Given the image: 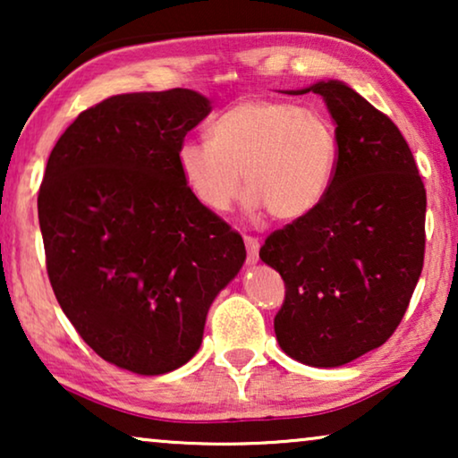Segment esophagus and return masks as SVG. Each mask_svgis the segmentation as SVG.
<instances>
[{
	"label": "esophagus",
	"mask_w": 458,
	"mask_h": 458,
	"mask_svg": "<svg viewBox=\"0 0 458 458\" xmlns=\"http://www.w3.org/2000/svg\"><path fill=\"white\" fill-rule=\"evenodd\" d=\"M243 242H246V250H248V265H254V262L259 260V250H260L259 237L243 235Z\"/></svg>",
	"instance_id": "1"
}]
</instances>
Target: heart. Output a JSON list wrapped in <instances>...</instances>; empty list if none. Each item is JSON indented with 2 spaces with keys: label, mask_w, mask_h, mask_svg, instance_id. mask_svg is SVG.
<instances>
[{
  "label": "heart",
  "mask_w": 458,
  "mask_h": 458,
  "mask_svg": "<svg viewBox=\"0 0 458 458\" xmlns=\"http://www.w3.org/2000/svg\"><path fill=\"white\" fill-rule=\"evenodd\" d=\"M337 162L334 123L317 108L246 98L210 124V141L185 140L177 165L199 204L225 212L240 199L243 174L252 206L293 221L327 193Z\"/></svg>",
  "instance_id": "1"
}]
</instances>
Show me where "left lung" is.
Returning <instances> with one entry per match:
<instances>
[{"label": "left lung", "instance_id": "8db88e82", "mask_svg": "<svg viewBox=\"0 0 458 458\" xmlns=\"http://www.w3.org/2000/svg\"><path fill=\"white\" fill-rule=\"evenodd\" d=\"M318 93L337 133L325 198L273 231L260 259L279 271L285 300L275 334L285 354L340 367L379 348L403 321L423 268L425 187L396 124L340 81Z\"/></svg>", "mask_w": 458, "mask_h": 458}]
</instances>
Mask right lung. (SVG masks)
Returning a JSON list of instances; mask_svg holds the SVG:
<instances>
[{"label": "right lung", "mask_w": 458, "mask_h": 458, "mask_svg": "<svg viewBox=\"0 0 458 458\" xmlns=\"http://www.w3.org/2000/svg\"><path fill=\"white\" fill-rule=\"evenodd\" d=\"M210 110L179 87L121 93L81 112L49 154L37 198L49 284L87 346L127 371L185 365L246 260L177 165Z\"/></svg>", "instance_id": "1"}]
</instances>
